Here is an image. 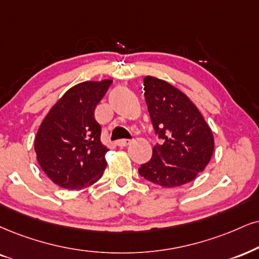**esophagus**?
Instances as JSON below:
<instances>
[{"label": "esophagus", "mask_w": 259, "mask_h": 259, "mask_svg": "<svg viewBox=\"0 0 259 259\" xmlns=\"http://www.w3.org/2000/svg\"><path fill=\"white\" fill-rule=\"evenodd\" d=\"M131 143H132V140H131V139H120V140H117L116 144L119 145L120 148H124V146L130 145Z\"/></svg>", "instance_id": "obj_1"}]
</instances>
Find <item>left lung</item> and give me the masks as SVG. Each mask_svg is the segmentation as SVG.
I'll list each match as a JSON object with an SVG mask.
<instances>
[{
  "label": "left lung",
  "mask_w": 259,
  "mask_h": 259,
  "mask_svg": "<svg viewBox=\"0 0 259 259\" xmlns=\"http://www.w3.org/2000/svg\"><path fill=\"white\" fill-rule=\"evenodd\" d=\"M144 91L155 133L163 143L154 146L139 174L163 187L191 183L211 159V130L190 98L169 82L148 75Z\"/></svg>",
  "instance_id": "1"
}]
</instances>
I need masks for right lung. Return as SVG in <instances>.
<instances>
[{"mask_svg": "<svg viewBox=\"0 0 259 259\" xmlns=\"http://www.w3.org/2000/svg\"><path fill=\"white\" fill-rule=\"evenodd\" d=\"M111 80L84 81L73 86L41 121L34 138L37 161L54 184L81 190L98 181L109 151L101 142L95 109Z\"/></svg>", "mask_w": 259, "mask_h": 259, "instance_id": "obj_1", "label": "right lung"}]
</instances>
